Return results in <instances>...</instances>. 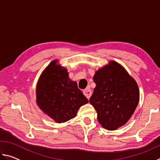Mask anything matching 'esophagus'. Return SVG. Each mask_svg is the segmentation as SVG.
<instances>
[{"instance_id":"obj_1","label":"esophagus","mask_w":160,"mask_h":160,"mask_svg":"<svg viewBox=\"0 0 160 160\" xmlns=\"http://www.w3.org/2000/svg\"><path fill=\"white\" fill-rule=\"evenodd\" d=\"M83 94H85V96L89 99L90 98V97L92 93V90L90 88H87V89H85V90H83Z\"/></svg>"}]
</instances>
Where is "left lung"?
Wrapping results in <instances>:
<instances>
[{"label": "left lung", "mask_w": 160, "mask_h": 160, "mask_svg": "<svg viewBox=\"0 0 160 160\" xmlns=\"http://www.w3.org/2000/svg\"><path fill=\"white\" fill-rule=\"evenodd\" d=\"M96 87L90 99L103 128L114 131L128 122L138 104L136 81L116 61L100 68L93 77Z\"/></svg>", "instance_id": "8db88e82"}]
</instances>
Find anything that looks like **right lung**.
I'll return each instance as SVG.
<instances>
[{
	"mask_svg": "<svg viewBox=\"0 0 160 160\" xmlns=\"http://www.w3.org/2000/svg\"><path fill=\"white\" fill-rule=\"evenodd\" d=\"M55 59L43 70L36 87L37 104L56 123L73 118L88 100L69 78L68 70Z\"/></svg>",
	"mask_w": 160,
	"mask_h": 160,
	"instance_id": "obj_1",
	"label": "right lung"
}]
</instances>
